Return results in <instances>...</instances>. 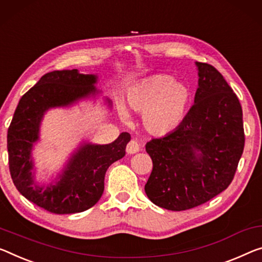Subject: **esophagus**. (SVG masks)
Instances as JSON below:
<instances>
[{
  "instance_id": "34e87169",
  "label": "esophagus",
  "mask_w": 262,
  "mask_h": 262,
  "mask_svg": "<svg viewBox=\"0 0 262 262\" xmlns=\"http://www.w3.org/2000/svg\"><path fill=\"white\" fill-rule=\"evenodd\" d=\"M140 150V145L138 142H136V140H130L128 144L126 145V152L128 155H134L137 154Z\"/></svg>"
}]
</instances>
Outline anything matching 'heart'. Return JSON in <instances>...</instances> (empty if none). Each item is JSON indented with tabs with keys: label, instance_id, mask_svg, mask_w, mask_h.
I'll use <instances>...</instances> for the list:
<instances>
[{
	"label": "heart",
	"instance_id": "obj_1",
	"mask_svg": "<svg viewBox=\"0 0 262 262\" xmlns=\"http://www.w3.org/2000/svg\"><path fill=\"white\" fill-rule=\"evenodd\" d=\"M192 102V91L184 82L171 76L157 74L140 80L127 92L132 110L143 114V124L152 135L164 136L174 131L186 117ZM120 117L127 119L123 108Z\"/></svg>",
	"mask_w": 262,
	"mask_h": 262
}]
</instances>
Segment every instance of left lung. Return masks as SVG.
Returning <instances> with one entry per match:
<instances>
[{"label":"left lung","mask_w":262,"mask_h":262,"mask_svg":"<svg viewBox=\"0 0 262 262\" xmlns=\"http://www.w3.org/2000/svg\"><path fill=\"white\" fill-rule=\"evenodd\" d=\"M195 64L198 89L184 122L145 146L154 164L145 193L170 211L190 210L226 190L245 146L238 97L214 67Z\"/></svg>","instance_id":"8db88e82"}]
</instances>
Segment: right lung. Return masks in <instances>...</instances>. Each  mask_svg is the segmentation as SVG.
Instances as JSON below:
<instances>
[{
  "label": "right lung",
  "instance_id": "right-lung-1",
  "mask_svg": "<svg viewBox=\"0 0 262 262\" xmlns=\"http://www.w3.org/2000/svg\"><path fill=\"white\" fill-rule=\"evenodd\" d=\"M96 75L77 69L48 72L19 99L8 128L9 170L18 192L31 203L55 214H71L89 210L100 199L104 177L111 164L125 156L131 136L120 134L111 144L84 143L71 156L57 182L47 187L35 184L31 150L38 140L39 125L51 107L71 105L98 94ZM110 103V100H108Z\"/></svg>",
  "mask_w": 262,
  "mask_h": 262
}]
</instances>
